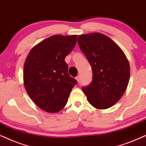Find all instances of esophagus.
I'll list each match as a JSON object with an SVG mask.
<instances>
[{
    "label": "esophagus",
    "mask_w": 146,
    "mask_h": 146,
    "mask_svg": "<svg viewBox=\"0 0 146 146\" xmlns=\"http://www.w3.org/2000/svg\"><path fill=\"white\" fill-rule=\"evenodd\" d=\"M75 79H76V80L77 81V82H79V81H80V76H79V75H77V76L75 77Z\"/></svg>",
    "instance_id": "esophagus-1"
}]
</instances>
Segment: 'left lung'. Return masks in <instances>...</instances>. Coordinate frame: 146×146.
<instances>
[{"label": "left lung", "mask_w": 146, "mask_h": 146, "mask_svg": "<svg viewBox=\"0 0 146 146\" xmlns=\"http://www.w3.org/2000/svg\"><path fill=\"white\" fill-rule=\"evenodd\" d=\"M78 45L92 69V81L82 88L90 104L98 109L115 104L128 86L130 67L117 44L100 33L78 36Z\"/></svg>", "instance_id": "1"}]
</instances>
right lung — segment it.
Instances as JSON below:
<instances>
[{
    "instance_id": "obj_1",
    "label": "right lung",
    "mask_w": 146,
    "mask_h": 146,
    "mask_svg": "<svg viewBox=\"0 0 146 146\" xmlns=\"http://www.w3.org/2000/svg\"><path fill=\"white\" fill-rule=\"evenodd\" d=\"M76 35L49 37L27 55L23 68L24 86L37 106L48 112L61 110L67 104L76 79L68 73L66 56L74 48Z\"/></svg>"
}]
</instances>
